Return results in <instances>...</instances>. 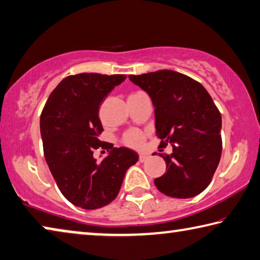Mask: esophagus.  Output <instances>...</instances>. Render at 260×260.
Listing matches in <instances>:
<instances>
[{
	"mask_svg": "<svg viewBox=\"0 0 260 260\" xmlns=\"http://www.w3.org/2000/svg\"><path fill=\"white\" fill-rule=\"evenodd\" d=\"M148 159V155L147 154H140L139 155V161L140 162H144V161H146Z\"/></svg>",
	"mask_w": 260,
	"mask_h": 260,
	"instance_id": "obj_1",
	"label": "esophagus"
}]
</instances>
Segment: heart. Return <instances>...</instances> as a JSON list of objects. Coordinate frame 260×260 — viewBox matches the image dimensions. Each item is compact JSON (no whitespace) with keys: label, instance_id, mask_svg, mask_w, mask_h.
I'll return each instance as SVG.
<instances>
[{"label":"heart","instance_id":"obj_1","mask_svg":"<svg viewBox=\"0 0 260 260\" xmlns=\"http://www.w3.org/2000/svg\"><path fill=\"white\" fill-rule=\"evenodd\" d=\"M143 142H144V136L138 130L127 131V133L124 135V137H123V143H124L125 145L129 147L137 148L142 145Z\"/></svg>","mask_w":260,"mask_h":260}]
</instances>
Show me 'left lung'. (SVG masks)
<instances>
[{
	"instance_id": "8db88e82",
	"label": "left lung",
	"mask_w": 260,
	"mask_h": 260,
	"mask_svg": "<svg viewBox=\"0 0 260 260\" xmlns=\"http://www.w3.org/2000/svg\"><path fill=\"white\" fill-rule=\"evenodd\" d=\"M129 78L151 96L159 147L173 146L172 154H161L167 167L154 180L155 186L173 198H191L203 192L222 151L221 114L211 95L197 80L172 70L130 75Z\"/></svg>"
}]
</instances>
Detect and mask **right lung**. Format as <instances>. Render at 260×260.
Returning <instances> with one entry per match:
<instances>
[{"mask_svg":"<svg viewBox=\"0 0 260 260\" xmlns=\"http://www.w3.org/2000/svg\"><path fill=\"white\" fill-rule=\"evenodd\" d=\"M125 78L93 72L68 76L42 109L40 133L46 162L59 191L75 206L96 210L108 205L116 198L127 168L138 161L136 152L99 139L104 131L99 106ZM99 148L110 152L101 163L92 158Z\"/></svg>","mask_w":260,"mask_h":260,"instance_id":"right-lung-1","label":"right lung"}]
</instances>
